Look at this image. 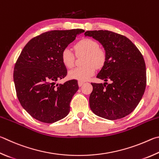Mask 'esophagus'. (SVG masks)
I'll use <instances>...</instances> for the list:
<instances>
[{"instance_id": "34e87169", "label": "esophagus", "mask_w": 159, "mask_h": 159, "mask_svg": "<svg viewBox=\"0 0 159 159\" xmlns=\"http://www.w3.org/2000/svg\"><path fill=\"white\" fill-rule=\"evenodd\" d=\"M84 84V82L82 81H79L78 82V85H79V87H82V86Z\"/></svg>"}]
</instances>
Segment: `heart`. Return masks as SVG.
Wrapping results in <instances>:
<instances>
[{
	"label": "heart",
	"mask_w": 159,
	"mask_h": 159,
	"mask_svg": "<svg viewBox=\"0 0 159 159\" xmlns=\"http://www.w3.org/2000/svg\"><path fill=\"white\" fill-rule=\"evenodd\" d=\"M77 55L84 54V66L70 70L68 77L79 81H86L95 73L96 69L101 68L106 61V53L99 47L98 42L91 38L82 39L75 45ZM61 60L66 68H70L75 64V54L69 48L64 49L61 53Z\"/></svg>",
	"instance_id": "1"
}]
</instances>
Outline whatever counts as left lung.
<instances>
[{
  "instance_id": "left-lung-1",
  "label": "left lung",
  "mask_w": 159,
  "mask_h": 159,
  "mask_svg": "<svg viewBox=\"0 0 159 159\" xmlns=\"http://www.w3.org/2000/svg\"><path fill=\"white\" fill-rule=\"evenodd\" d=\"M84 35L98 40L103 47L106 61L96 77L111 82L91 83V111L109 120L129 115L141 101L146 88V66L143 55L129 38L118 33L100 30H88Z\"/></svg>"
}]
</instances>
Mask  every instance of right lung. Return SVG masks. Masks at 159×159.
Masks as SVG:
<instances>
[{
	"label": "right lung",
	"instance_id": "obj_1",
	"mask_svg": "<svg viewBox=\"0 0 159 159\" xmlns=\"http://www.w3.org/2000/svg\"><path fill=\"white\" fill-rule=\"evenodd\" d=\"M84 32L82 29L51 30L33 38L24 47L13 78L19 101L32 117L52 124L68 115L70 102L79 89L77 81L56 82L67 75L62 51Z\"/></svg>",
	"mask_w": 159,
	"mask_h": 159
}]
</instances>
